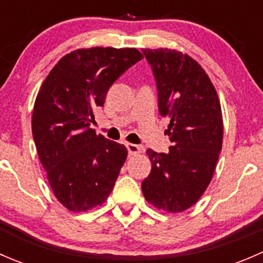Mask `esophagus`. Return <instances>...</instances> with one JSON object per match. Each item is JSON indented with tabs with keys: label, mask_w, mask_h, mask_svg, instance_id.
Here are the masks:
<instances>
[{
	"label": "esophagus",
	"mask_w": 263,
	"mask_h": 263,
	"mask_svg": "<svg viewBox=\"0 0 263 263\" xmlns=\"http://www.w3.org/2000/svg\"><path fill=\"white\" fill-rule=\"evenodd\" d=\"M127 150H128V154L129 155H137V154L142 153V148L141 146H139V145H135V144H127Z\"/></svg>",
	"instance_id": "esophagus-1"
}]
</instances>
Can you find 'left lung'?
Instances as JSON below:
<instances>
[{
	"instance_id": "obj_1",
	"label": "left lung",
	"mask_w": 263,
	"mask_h": 263,
	"mask_svg": "<svg viewBox=\"0 0 263 263\" xmlns=\"http://www.w3.org/2000/svg\"><path fill=\"white\" fill-rule=\"evenodd\" d=\"M158 87L159 113L169 117L168 153L148 148L151 172L141 188L159 210L182 213L195 205L213 179L221 151V107L213 82L188 54L142 49Z\"/></svg>"
}]
</instances>
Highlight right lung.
Masks as SVG:
<instances>
[{"label":"right lung","mask_w":263,"mask_h":263,"mask_svg":"<svg viewBox=\"0 0 263 263\" xmlns=\"http://www.w3.org/2000/svg\"><path fill=\"white\" fill-rule=\"evenodd\" d=\"M140 60L136 48L78 49L61 58L42 84L33 139L55 198L70 211L100 206L115 187L127 148L90 124L113 82Z\"/></svg>","instance_id":"1"}]
</instances>
